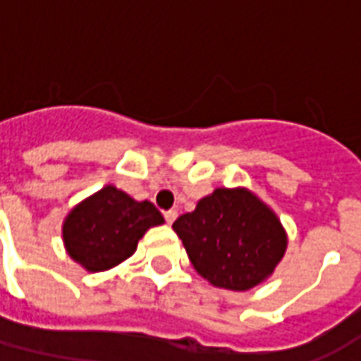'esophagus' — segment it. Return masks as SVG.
I'll use <instances>...</instances> for the list:
<instances>
[{
  "mask_svg": "<svg viewBox=\"0 0 361 361\" xmlns=\"http://www.w3.org/2000/svg\"><path fill=\"white\" fill-rule=\"evenodd\" d=\"M176 219H178V212H176V211H166L164 212V220L168 222V224H172Z\"/></svg>",
  "mask_w": 361,
  "mask_h": 361,
  "instance_id": "esophagus-1",
  "label": "esophagus"
}]
</instances>
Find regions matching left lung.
I'll return each mask as SVG.
<instances>
[{
	"label": "left lung",
	"instance_id": "left-lung-1",
	"mask_svg": "<svg viewBox=\"0 0 361 361\" xmlns=\"http://www.w3.org/2000/svg\"><path fill=\"white\" fill-rule=\"evenodd\" d=\"M172 228L195 271L214 286L235 292L263 282L286 250L276 214L247 189H216Z\"/></svg>",
	"mask_w": 361,
	"mask_h": 361
}]
</instances>
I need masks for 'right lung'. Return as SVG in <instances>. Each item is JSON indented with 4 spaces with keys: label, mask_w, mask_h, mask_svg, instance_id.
<instances>
[{
    "label": "right lung",
    "mask_w": 361,
    "mask_h": 361,
    "mask_svg": "<svg viewBox=\"0 0 361 361\" xmlns=\"http://www.w3.org/2000/svg\"><path fill=\"white\" fill-rule=\"evenodd\" d=\"M162 222L154 204L137 203L108 185L69 212L63 242L67 253L87 271H106L131 257L145 232Z\"/></svg>",
    "instance_id": "obj_1"
}]
</instances>
